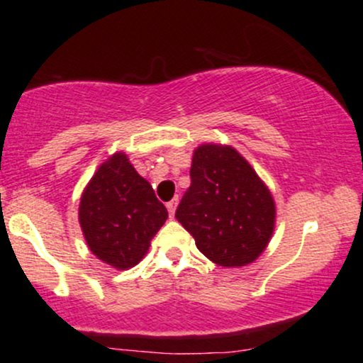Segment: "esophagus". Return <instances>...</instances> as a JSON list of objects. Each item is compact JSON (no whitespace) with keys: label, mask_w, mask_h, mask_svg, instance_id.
<instances>
[{"label":"esophagus","mask_w":363,"mask_h":363,"mask_svg":"<svg viewBox=\"0 0 363 363\" xmlns=\"http://www.w3.org/2000/svg\"><path fill=\"white\" fill-rule=\"evenodd\" d=\"M177 203H179V198H174L172 201L167 203V210H169V215H170V216H174V213H176Z\"/></svg>","instance_id":"34e87169"}]
</instances>
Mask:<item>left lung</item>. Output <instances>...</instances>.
<instances>
[{
    "label": "left lung",
    "mask_w": 363,
    "mask_h": 363,
    "mask_svg": "<svg viewBox=\"0 0 363 363\" xmlns=\"http://www.w3.org/2000/svg\"><path fill=\"white\" fill-rule=\"evenodd\" d=\"M191 186L176 218L210 261L237 268L256 261L274 230L273 196L245 158L228 145L194 150Z\"/></svg>",
    "instance_id": "1"
}]
</instances>
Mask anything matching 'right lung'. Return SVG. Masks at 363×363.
I'll return each mask as SVG.
<instances>
[{
	"label": "right lung",
	"instance_id": "obj_1",
	"mask_svg": "<svg viewBox=\"0 0 363 363\" xmlns=\"http://www.w3.org/2000/svg\"><path fill=\"white\" fill-rule=\"evenodd\" d=\"M167 208L131 165L126 153L107 158L86 184L78 220L86 245L99 259L118 269L143 259L150 240L167 220Z\"/></svg>",
	"mask_w": 363,
	"mask_h": 363
}]
</instances>
